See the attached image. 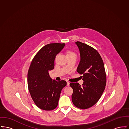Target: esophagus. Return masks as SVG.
<instances>
[{
    "label": "esophagus",
    "mask_w": 129,
    "mask_h": 129,
    "mask_svg": "<svg viewBox=\"0 0 129 129\" xmlns=\"http://www.w3.org/2000/svg\"><path fill=\"white\" fill-rule=\"evenodd\" d=\"M67 86H70V82H67Z\"/></svg>",
    "instance_id": "1"
}]
</instances>
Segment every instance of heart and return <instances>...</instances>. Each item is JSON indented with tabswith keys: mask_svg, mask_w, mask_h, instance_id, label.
Wrapping results in <instances>:
<instances>
[{
	"mask_svg": "<svg viewBox=\"0 0 129 129\" xmlns=\"http://www.w3.org/2000/svg\"><path fill=\"white\" fill-rule=\"evenodd\" d=\"M75 55V54L72 51H68L66 54V55Z\"/></svg>",
	"mask_w": 129,
	"mask_h": 129,
	"instance_id": "heart-1",
	"label": "heart"
}]
</instances>
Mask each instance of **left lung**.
Instances as JSON below:
<instances>
[{"instance_id": "left-lung-1", "label": "left lung", "mask_w": 129, "mask_h": 129, "mask_svg": "<svg viewBox=\"0 0 129 129\" xmlns=\"http://www.w3.org/2000/svg\"><path fill=\"white\" fill-rule=\"evenodd\" d=\"M75 44L80 52V61L77 72L84 81L82 86L78 83H71L73 89L72 95L74 105L80 109L89 108L101 98L106 84V76L103 60L97 51L85 43Z\"/></svg>"}]
</instances>
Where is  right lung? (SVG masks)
<instances>
[{
    "label": "right lung",
    "mask_w": 129,
    "mask_h": 129,
    "mask_svg": "<svg viewBox=\"0 0 129 129\" xmlns=\"http://www.w3.org/2000/svg\"><path fill=\"white\" fill-rule=\"evenodd\" d=\"M65 43H50L39 50L31 63L27 74V84L31 97L37 106L44 110H53L58 105L62 88L66 81L52 80L49 71L54 69L55 59Z\"/></svg>",
    "instance_id": "add662e5"
}]
</instances>
